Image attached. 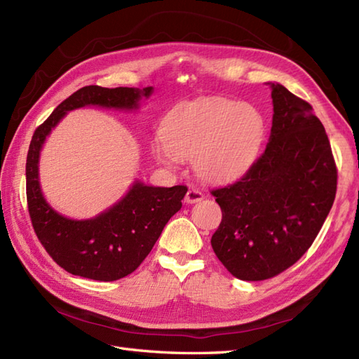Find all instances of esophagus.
Wrapping results in <instances>:
<instances>
[{
	"label": "esophagus",
	"instance_id": "1",
	"mask_svg": "<svg viewBox=\"0 0 359 359\" xmlns=\"http://www.w3.org/2000/svg\"><path fill=\"white\" fill-rule=\"evenodd\" d=\"M203 197H205V194L201 191V189L189 188L187 194H185V202L187 203H196V202H201Z\"/></svg>",
	"mask_w": 359,
	"mask_h": 359
}]
</instances>
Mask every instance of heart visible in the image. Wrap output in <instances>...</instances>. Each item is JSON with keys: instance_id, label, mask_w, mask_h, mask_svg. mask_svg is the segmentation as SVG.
Here are the masks:
<instances>
[{"instance_id": "b5f03b06", "label": "heart", "mask_w": 359, "mask_h": 359, "mask_svg": "<svg viewBox=\"0 0 359 359\" xmlns=\"http://www.w3.org/2000/svg\"><path fill=\"white\" fill-rule=\"evenodd\" d=\"M264 135L265 121L256 106L222 97L197 98L166 114L151 152L166 166L193 160L201 179L222 184L250 170Z\"/></svg>"}]
</instances>
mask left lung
Masks as SVG:
<instances>
[{
	"label": "left lung",
	"instance_id": "8db88e82",
	"mask_svg": "<svg viewBox=\"0 0 359 359\" xmlns=\"http://www.w3.org/2000/svg\"><path fill=\"white\" fill-rule=\"evenodd\" d=\"M270 142L231 185L212 189L222 222L211 247L234 278L278 276L311 247L337 196L329 137L311 104L270 83Z\"/></svg>",
	"mask_w": 359,
	"mask_h": 359
}]
</instances>
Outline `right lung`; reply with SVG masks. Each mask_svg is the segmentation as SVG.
I'll return each instance as SVG.
<instances>
[{"label": "right lung", "instance_id": "add662e5", "mask_svg": "<svg viewBox=\"0 0 359 359\" xmlns=\"http://www.w3.org/2000/svg\"><path fill=\"white\" fill-rule=\"evenodd\" d=\"M152 88L85 86L60 103L35 129L26 160V196L34 231L62 269L94 280H117L131 274L154 247L165 225L182 208L188 188L147 187L135 182L118 203L94 219L72 220L49 207L38 182V158L46 137L67 111L98 104L134 109Z\"/></svg>", "mask_w": 359, "mask_h": 359}]
</instances>
